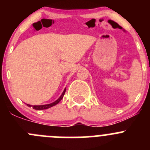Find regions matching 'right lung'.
Returning a JSON list of instances; mask_svg holds the SVG:
<instances>
[{"instance_id": "add662e5", "label": "right lung", "mask_w": 150, "mask_h": 150, "mask_svg": "<svg viewBox=\"0 0 150 150\" xmlns=\"http://www.w3.org/2000/svg\"><path fill=\"white\" fill-rule=\"evenodd\" d=\"M65 91H66V88H64V90L63 91L62 93L61 96H59V99H57V100H56L55 102H52V103H51V104H44V105H30V104H27V105H28L29 107H33V109H35V110H46V109L50 108V107H53V106H55L56 104H58L59 102L60 101H61L62 99V98H63V96H64Z\"/></svg>"}]
</instances>
